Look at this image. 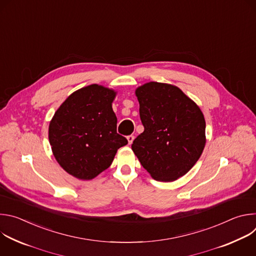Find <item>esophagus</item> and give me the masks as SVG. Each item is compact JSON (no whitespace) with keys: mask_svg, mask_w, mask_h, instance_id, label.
<instances>
[{"mask_svg":"<svg viewBox=\"0 0 256 256\" xmlns=\"http://www.w3.org/2000/svg\"><path fill=\"white\" fill-rule=\"evenodd\" d=\"M134 138V136H126V140H128V144H132Z\"/></svg>","mask_w":256,"mask_h":256,"instance_id":"esophagus-1","label":"esophagus"}]
</instances>
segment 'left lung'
<instances>
[{
    "label": "left lung",
    "instance_id": "8db88e82",
    "mask_svg": "<svg viewBox=\"0 0 256 256\" xmlns=\"http://www.w3.org/2000/svg\"><path fill=\"white\" fill-rule=\"evenodd\" d=\"M136 96L144 128L132 150L157 181L171 182L186 175L206 146V120L200 106L175 85L148 82Z\"/></svg>",
    "mask_w": 256,
    "mask_h": 256
}]
</instances>
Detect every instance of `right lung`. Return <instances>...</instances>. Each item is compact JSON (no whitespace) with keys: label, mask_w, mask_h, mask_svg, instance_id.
Instances as JSON below:
<instances>
[{"label":"right lung","mask_w":256,"mask_h":256,"mask_svg":"<svg viewBox=\"0 0 256 256\" xmlns=\"http://www.w3.org/2000/svg\"><path fill=\"white\" fill-rule=\"evenodd\" d=\"M118 91L98 84L72 92L48 126L54 157L70 175L91 180L112 165L128 140L116 132L112 102Z\"/></svg>","instance_id":"obj_1"}]
</instances>
